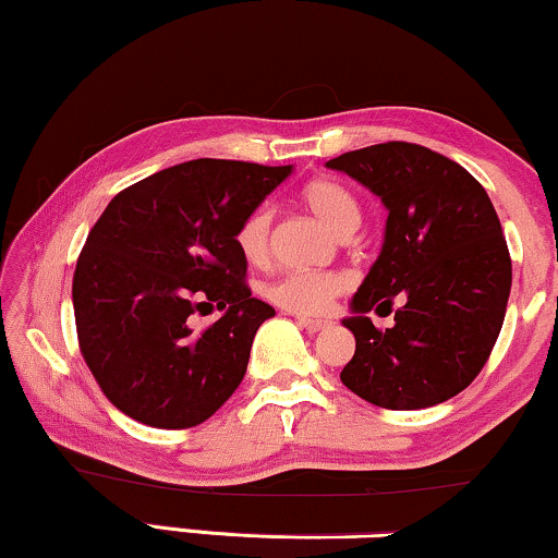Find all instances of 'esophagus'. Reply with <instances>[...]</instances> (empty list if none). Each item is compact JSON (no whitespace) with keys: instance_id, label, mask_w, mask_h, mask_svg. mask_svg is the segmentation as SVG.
Here are the masks:
<instances>
[{"instance_id":"obj_1","label":"esophagus","mask_w":558,"mask_h":558,"mask_svg":"<svg viewBox=\"0 0 558 558\" xmlns=\"http://www.w3.org/2000/svg\"><path fill=\"white\" fill-rule=\"evenodd\" d=\"M296 325L307 332H320L323 328H328V320H315V317H296Z\"/></svg>"}]
</instances>
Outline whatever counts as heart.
<instances>
[{
    "label": "heart",
    "instance_id": "heart-1",
    "mask_svg": "<svg viewBox=\"0 0 558 558\" xmlns=\"http://www.w3.org/2000/svg\"><path fill=\"white\" fill-rule=\"evenodd\" d=\"M300 202L313 213L325 228L336 235H351L361 222L359 199L349 186L328 177L310 179L300 190ZM235 245L243 262L262 266L271 256V213L269 207H253L243 215L235 228ZM351 287V279L341 271H287L271 284H266V296L281 310L300 315L325 313L338 294Z\"/></svg>",
    "mask_w": 558,
    "mask_h": 558
}]
</instances>
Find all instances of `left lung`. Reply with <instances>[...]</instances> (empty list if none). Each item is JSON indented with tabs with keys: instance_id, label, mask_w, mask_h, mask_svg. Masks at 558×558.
I'll list each match as a JSON object with an SVG mask.
<instances>
[{
	"instance_id": "obj_1",
	"label": "left lung",
	"mask_w": 558,
	"mask_h": 558,
	"mask_svg": "<svg viewBox=\"0 0 558 558\" xmlns=\"http://www.w3.org/2000/svg\"><path fill=\"white\" fill-rule=\"evenodd\" d=\"M389 209L385 245L343 325L356 338L341 381L387 410L451 400L487 364L500 336L512 262L484 186L451 158L389 141L330 158ZM401 305L397 311L393 302ZM393 308L381 331L365 317Z\"/></svg>"
}]
</instances>
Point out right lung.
<instances>
[{
  "mask_svg": "<svg viewBox=\"0 0 558 558\" xmlns=\"http://www.w3.org/2000/svg\"><path fill=\"white\" fill-rule=\"evenodd\" d=\"M292 166L197 158L114 194L74 271L78 351L107 400L150 428L205 423L243 381L274 307L251 296L235 228ZM223 310L207 329L194 314Z\"/></svg>",
  "mask_w": 558,
  "mask_h": 558,
  "instance_id": "right-lung-1",
  "label": "right lung"
}]
</instances>
